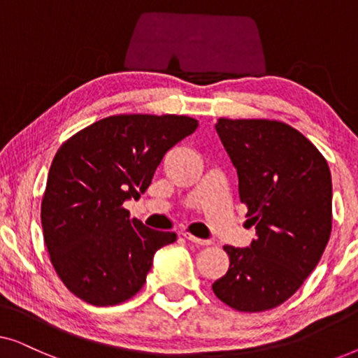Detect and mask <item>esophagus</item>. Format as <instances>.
Instances as JSON below:
<instances>
[{
  "instance_id": "34e87169",
  "label": "esophagus",
  "mask_w": 358,
  "mask_h": 358,
  "mask_svg": "<svg viewBox=\"0 0 358 358\" xmlns=\"http://www.w3.org/2000/svg\"><path fill=\"white\" fill-rule=\"evenodd\" d=\"M184 238L192 244H195V246H208V244H212L210 239H200V238L194 236V234H190V233H184Z\"/></svg>"
}]
</instances>
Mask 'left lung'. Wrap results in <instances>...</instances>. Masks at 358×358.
<instances>
[{
  "instance_id": "8db88e82",
  "label": "left lung",
  "mask_w": 358,
  "mask_h": 358,
  "mask_svg": "<svg viewBox=\"0 0 358 358\" xmlns=\"http://www.w3.org/2000/svg\"><path fill=\"white\" fill-rule=\"evenodd\" d=\"M217 134L238 173L249 248L224 246L229 268L212 288L238 311L272 310L315 271L332 228L326 159L293 127L266 119H220Z\"/></svg>"
}]
</instances>
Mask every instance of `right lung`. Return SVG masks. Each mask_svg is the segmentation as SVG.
Masks as SVG:
<instances>
[{"label":"right lung","instance_id":"1","mask_svg":"<svg viewBox=\"0 0 358 358\" xmlns=\"http://www.w3.org/2000/svg\"><path fill=\"white\" fill-rule=\"evenodd\" d=\"M185 115H112L60 146L42 199L43 241L68 290L114 306L145 285L155 252L176 241L130 218L124 202L150 187L166 151L194 134Z\"/></svg>","mask_w":358,"mask_h":358}]
</instances>
